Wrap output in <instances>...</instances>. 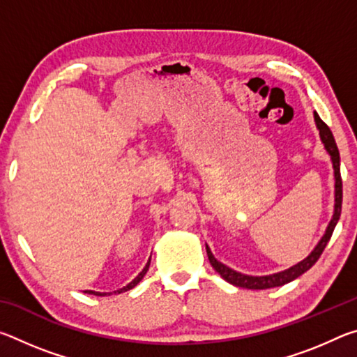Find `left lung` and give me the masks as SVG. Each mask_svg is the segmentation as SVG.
<instances>
[{"label": "left lung", "mask_w": 357, "mask_h": 357, "mask_svg": "<svg viewBox=\"0 0 357 357\" xmlns=\"http://www.w3.org/2000/svg\"><path fill=\"white\" fill-rule=\"evenodd\" d=\"M313 116H315L317 128L319 130V138H321V142L324 143V148L329 153L331 159H332V165H334V176H335L334 215H332L329 225H328V228H326L324 236L317 244V247L313 249L310 255L307 257L305 259H302L301 263L294 264L289 269L282 271V273H277V274L263 275V277H253V275H245V274L236 273V271L229 269L228 266H225L220 261H217V259L213 255V252H211V249L206 245V253H208L209 263L213 264V268L220 274L223 280H227L228 283H231V285H234V287H241V288H247V289H268V288H274V287H282V285H285V283H289L291 280L298 279L299 275L307 273V271H309L312 266L318 261V258L321 257L324 247L328 245V243H329L332 233H334V228L337 225V222H338V219H340L342 197H343L342 176H340V154H338V148L335 144L334 135H332V132L328 128V124H326L324 121L318 116L317 112L313 113Z\"/></svg>", "instance_id": "8db88e82"}]
</instances>
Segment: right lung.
<instances>
[{
	"instance_id": "right-lung-1",
	"label": "right lung",
	"mask_w": 357,
	"mask_h": 357,
	"mask_svg": "<svg viewBox=\"0 0 357 357\" xmlns=\"http://www.w3.org/2000/svg\"><path fill=\"white\" fill-rule=\"evenodd\" d=\"M149 263H151V258L148 259V263H146V266H144V268H143L142 273L138 274V275L135 277V279L129 283V285H126L124 288H121V289H116V291H113V293H114V294H119V293H124V291H128V289H132V288H134V287H137L138 283H140V280H142L143 277H144V274L148 273V269H149ZM84 293H88V294H94V296H107V294H112V293H99V291H91V289H86V291H84Z\"/></svg>"
}]
</instances>
